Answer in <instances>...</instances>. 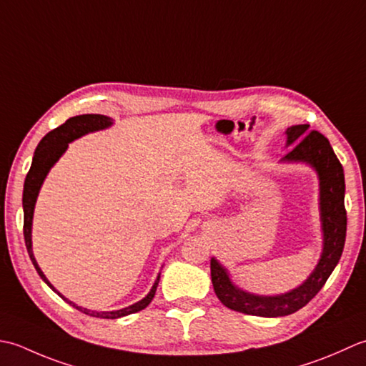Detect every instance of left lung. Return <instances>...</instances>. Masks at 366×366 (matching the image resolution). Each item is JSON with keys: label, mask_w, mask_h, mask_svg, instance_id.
Here are the masks:
<instances>
[{"label": "left lung", "mask_w": 366, "mask_h": 366, "mask_svg": "<svg viewBox=\"0 0 366 366\" xmlns=\"http://www.w3.org/2000/svg\"><path fill=\"white\" fill-rule=\"evenodd\" d=\"M308 124H295L286 129V147L292 145L281 162L307 164L319 180V218L322 232V251L310 277L300 286L285 294L260 295L238 287L227 268L212 257V282L216 297L227 308L243 315L260 317L287 316L303 308L315 297L335 267L340 262L346 242L347 216L345 208V170L330 142L317 131L308 132Z\"/></svg>", "instance_id": "left-lung-1"}]
</instances>
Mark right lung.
<instances>
[{
    "mask_svg": "<svg viewBox=\"0 0 366 366\" xmlns=\"http://www.w3.org/2000/svg\"><path fill=\"white\" fill-rule=\"evenodd\" d=\"M114 124V120L110 117L106 115H96V114H86V115H77L69 118L68 122L63 123L61 126H58L56 129L50 131L49 134L42 137V140L39 142V145L36 147V152L33 156V162L31 167H29V172L25 178V184H24V199H21V204H24V235H25V244L28 249L29 259L36 268V272L39 277L42 278V281L54 290L55 294H58L59 297L63 298L64 302H68L69 305H72L74 308L85 312L88 316L93 317H99V319H118L123 316L132 315V312H137L140 310L147 308L150 302L153 300L156 287H158V282L161 278V273H158L156 277L153 286L142 300L136 302L134 305H129V307L122 308V310H115V311H92L88 308H81L79 305H76L74 302H71L69 298H66L63 294H59L58 290L54 287V285L47 280L46 274L41 270L39 264L34 257L33 252V240H31V229H33V216H34V207H36V200L37 196H39V191L42 188V183L46 180V177L49 175L50 169L55 166L56 161L61 158V156L68 150V147L71 142L77 140L80 137L86 136L89 132H96V131H102L107 129L110 126Z\"/></svg>",
    "mask_w": 366,
    "mask_h": 366,
    "instance_id": "add662e5",
    "label": "right lung"
}]
</instances>
